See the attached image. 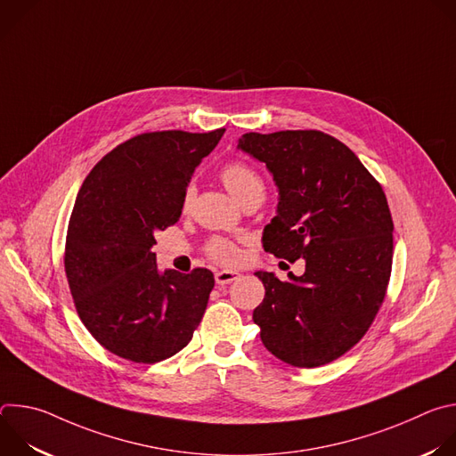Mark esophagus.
I'll use <instances>...</instances> for the list:
<instances>
[{
  "label": "esophagus",
  "instance_id": "34e87169",
  "mask_svg": "<svg viewBox=\"0 0 456 456\" xmlns=\"http://www.w3.org/2000/svg\"><path fill=\"white\" fill-rule=\"evenodd\" d=\"M238 276H240V274L234 273V271H218V273L215 274V281H216L218 285H229V283H232Z\"/></svg>",
  "mask_w": 456,
  "mask_h": 456
}]
</instances>
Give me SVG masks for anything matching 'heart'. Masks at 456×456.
<instances>
[{
	"label": "heart",
	"instance_id": "heart-1",
	"mask_svg": "<svg viewBox=\"0 0 456 456\" xmlns=\"http://www.w3.org/2000/svg\"><path fill=\"white\" fill-rule=\"evenodd\" d=\"M222 180L232 197L241 204L250 194H265L264 178L243 162H231L222 169ZM194 199V185H187L182 197V208L189 209ZM208 254L222 265H236L241 257L238 245L227 238H215L208 245Z\"/></svg>",
	"mask_w": 456,
	"mask_h": 456
}]
</instances>
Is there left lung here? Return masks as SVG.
I'll return each instance as SVG.
<instances>
[{
  "mask_svg": "<svg viewBox=\"0 0 456 456\" xmlns=\"http://www.w3.org/2000/svg\"><path fill=\"white\" fill-rule=\"evenodd\" d=\"M238 150L264 162L278 185L264 247L305 259L301 276L254 273L265 297L254 308L265 348L315 368L348 352L370 329L392 274L394 222L386 194L355 153L315 129L245 134Z\"/></svg>",
  "mask_w": 456,
  "mask_h": 456,
  "instance_id": "left-lung-1",
  "label": "left lung"
}]
</instances>
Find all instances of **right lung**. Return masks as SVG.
Listing matches in <instances>:
<instances>
[{
  "label": "right lung",
  "instance_id": "1",
  "mask_svg": "<svg viewBox=\"0 0 456 456\" xmlns=\"http://www.w3.org/2000/svg\"><path fill=\"white\" fill-rule=\"evenodd\" d=\"M225 129L142 134L102 157L69 224L64 271L77 314L111 354L153 364L180 352L202 321L213 273L159 271L155 232L178 222L189 180Z\"/></svg>",
  "mask_w": 456,
  "mask_h": 456
}]
</instances>
